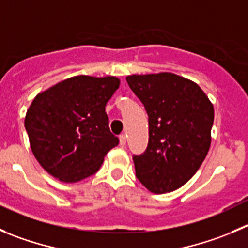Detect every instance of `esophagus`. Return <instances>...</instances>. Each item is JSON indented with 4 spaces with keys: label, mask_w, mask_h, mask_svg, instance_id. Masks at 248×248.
Wrapping results in <instances>:
<instances>
[{
    "label": "esophagus",
    "mask_w": 248,
    "mask_h": 248,
    "mask_svg": "<svg viewBox=\"0 0 248 248\" xmlns=\"http://www.w3.org/2000/svg\"><path fill=\"white\" fill-rule=\"evenodd\" d=\"M119 142H120V145L122 146H124L126 143V135L125 134H122V135L119 136Z\"/></svg>",
    "instance_id": "esophagus-1"
}]
</instances>
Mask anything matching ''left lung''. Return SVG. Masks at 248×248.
I'll list each match as a JSON object with an SVG mask.
<instances>
[{
  "mask_svg": "<svg viewBox=\"0 0 248 248\" xmlns=\"http://www.w3.org/2000/svg\"><path fill=\"white\" fill-rule=\"evenodd\" d=\"M148 114V145L134 155L136 178L153 193L171 192L192 178L211 147L214 108L196 82L173 73L129 75Z\"/></svg>",
  "mask_w": 248,
  "mask_h": 248,
  "instance_id": "8db88e82",
  "label": "left lung"
}]
</instances>
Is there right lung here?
Returning <instances> with one entry per match:
<instances>
[{
  "instance_id": "1",
  "label": "right lung",
  "mask_w": 248,
  "mask_h": 248,
  "mask_svg": "<svg viewBox=\"0 0 248 248\" xmlns=\"http://www.w3.org/2000/svg\"><path fill=\"white\" fill-rule=\"evenodd\" d=\"M119 85L117 77L77 75L37 93L24 124L32 155L53 178L63 183L89 178L119 143L106 113Z\"/></svg>"
}]
</instances>
